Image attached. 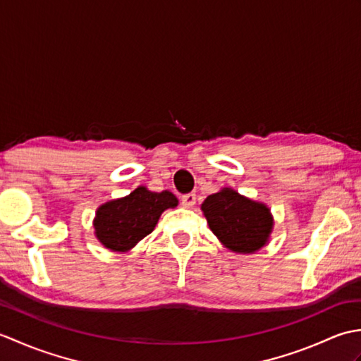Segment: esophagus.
<instances>
[{
    "instance_id": "34e87169",
    "label": "esophagus",
    "mask_w": 361,
    "mask_h": 361,
    "mask_svg": "<svg viewBox=\"0 0 361 361\" xmlns=\"http://www.w3.org/2000/svg\"><path fill=\"white\" fill-rule=\"evenodd\" d=\"M195 202H197L195 194H186V195L181 197V203H183V206H185V208H192Z\"/></svg>"
}]
</instances>
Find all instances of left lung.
<instances>
[{
    "label": "left lung",
    "mask_w": 361,
    "mask_h": 361,
    "mask_svg": "<svg viewBox=\"0 0 361 361\" xmlns=\"http://www.w3.org/2000/svg\"><path fill=\"white\" fill-rule=\"evenodd\" d=\"M202 211L214 235L229 251L251 255L270 242L274 226L270 208L233 188L206 197Z\"/></svg>",
    "instance_id": "left-lung-1"
}]
</instances>
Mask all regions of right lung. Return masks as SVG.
<instances>
[{"label": "right lung", "mask_w": 361, "mask_h": 361, "mask_svg": "<svg viewBox=\"0 0 361 361\" xmlns=\"http://www.w3.org/2000/svg\"><path fill=\"white\" fill-rule=\"evenodd\" d=\"M178 206L169 190L152 192L137 186L133 192L101 204L93 220L94 235L106 250L126 252L155 229L166 209Z\"/></svg>", "instance_id": "1"}]
</instances>
